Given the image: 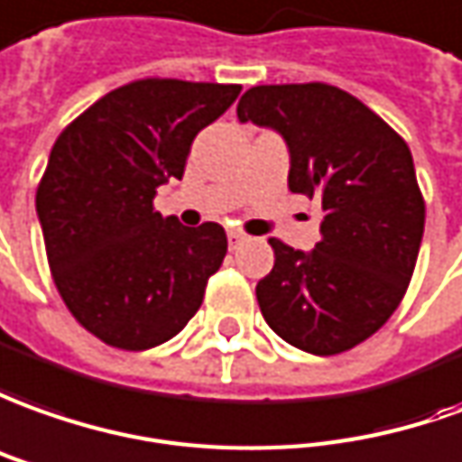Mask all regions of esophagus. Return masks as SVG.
<instances>
[{
	"instance_id": "obj_1",
	"label": "esophagus",
	"mask_w": 462,
	"mask_h": 462,
	"mask_svg": "<svg viewBox=\"0 0 462 462\" xmlns=\"http://www.w3.org/2000/svg\"><path fill=\"white\" fill-rule=\"evenodd\" d=\"M244 241H246V236H244L241 231H236V228L228 231V246H231V249H236L238 244H244Z\"/></svg>"
}]
</instances>
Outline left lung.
Listing matches in <instances>:
<instances>
[{"label": "left lung", "instance_id": "obj_1", "mask_svg": "<svg viewBox=\"0 0 462 462\" xmlns=\"http://www.w3.org/2000/svg\"><path fill=\"white\" fill-rule=\"evenodd\" d=\"M241 123L289 148V190L322 203L311 251L269 238L273 269L256 284L266 324L310 355H339L397 310L418 262L425 203L407 143L349 92L259 85L244 92Z\"/></svg>", "mask_w": 462, "mask_h": 462}]
</instances>
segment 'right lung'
I'll use <instances>...</instances> for the list:
<instances>
[{"label": "right lung", "instance_id": "1", "mask_svg": "<svg viewBox=\"0 0 462 462\" xmlns=\"http://www.w3.org/2000/svg\"><path fill=\"white\" fill-rule=\"evenodd\" d=\"M241 85L138 79L67 125L37 189L47 262L67 310L120 349H151L199 311L228 241L152 211L158 186L183 178L190 143Z\"/></svg>", "mask_w": 462, "mask_h": 462}]
</instances>
